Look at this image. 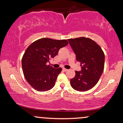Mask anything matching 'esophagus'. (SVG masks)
Segmentation results:
<instances>
[{
	"label": "esophagus",
	"mask_w": 123,
	"mask_h": 123,
	"mask_svg": "<svg viewBox=\"0 0 123 123\" xmlns=\"http://www.w3.org/2000/svg\"><path fill=\"white\" fill-rule=\"evenodd\" d=\"M62 70H63V71H64L65 72H66V71H68V69H66V68H63Z\"/></svg>",
	"instance_id": "obj_1"
}]
</instances>
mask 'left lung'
I'll return each instance as SVG.
<instances>
[{
    "mask_svg": "<svg viewBox=\"0 0 123 123\" xmlns=\"http://www.w3.org/2000/svg\"><path fill=\"white\" fill-rule=\"evenodd\" d=\"M68 41L81 66V71H75V76L70 80V84L76 91H88L96 86L104 71V52L94 41L88 37L70 39Z\"/></svg>",
    "mask_w": 123,
    "mask_h": 123,
    "instance_id": "1",
    "label": "left lung"
}]
</instances>
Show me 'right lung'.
<instances>
[{"instance_id":"add662e5","label":"right lung","mask_w":123,"mask_h":123,"mask_svg":"<svg viewBox=\"0 0 123 123\" xmlns=\"http://www.w3.org/2000/svg\"><path fill=\"white\" fill-rule=\"evenodd\" d=\"M68 43L65 39L42 38L27 47L22 59V70L26 80L34 89L45 92L55 86L62 68H55L47 63Z\"/></svg>"}]
</instances>
